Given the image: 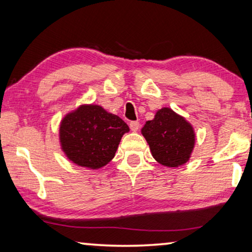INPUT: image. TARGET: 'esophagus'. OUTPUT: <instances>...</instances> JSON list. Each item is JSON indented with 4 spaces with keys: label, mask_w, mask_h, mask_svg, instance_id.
<instances>
[{
    "label": "esophagus",
    "mask_w": 252,
    "mask_h": 252,
    "mask_svg": "<svg viewBox=\"0 0 252 252\" xmlns=\"http://www.w3.org/2000/svg\"><path fill=\"white\" fill-rule=\"evenodd\" d=\"M130 129L133 131V132H137V131L139 130V127H140V123H139L138 121H131L130 122Z\"/></svg>",
    "instance_id": "obj_1"
}]
</instances>
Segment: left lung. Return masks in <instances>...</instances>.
I'll return each mask as SVG.
<instances>
[{
  "label": "left lung",
  "mask_w": 252,
  "mask_h": 252,
  "mask_svg": "<svg viewBox=\"0 0 252 252\" xmlns=\"http://www.w3.org/2000/svg\"><path fill=\"white\" fill-rule=\"evenodd\" d=\"M153 157L166 167H178L189 160L195 145L193 126L169 107L158 110L154 120L141 129Z\"/></svg>",
  "instance_id": "left-lung-1"
}]
</instances>
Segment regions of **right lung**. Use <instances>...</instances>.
Masks as SVG:
<instances>
[{
  "label": "right lung",
  "mask_w": 252,
  "mask_h": 252,
  "mask_svg": "<svg viewBox=\"0 0 252 252\" xmlns=\"http://www.w3.org/2000/svg\"><path fill=\"white\" fill-rule=\"evenodd\" d=\"M129 126L102 106L84 104L66 114L59 127V140L66 157L77 166L98 169L117 153Z\"/></svg>",
  "instance_id": "1"
}]
</instances>
